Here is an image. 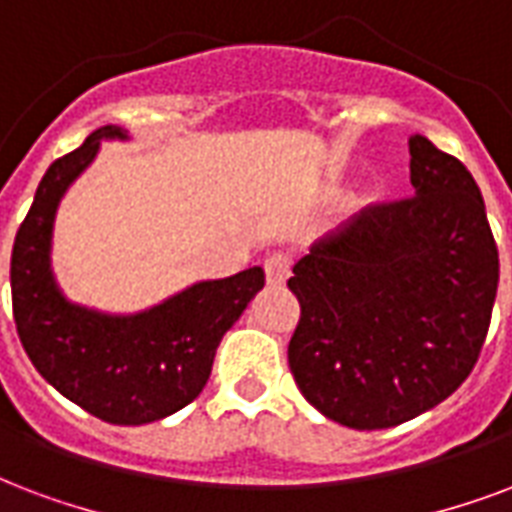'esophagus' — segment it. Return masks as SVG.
Here are the masks:
<instances>
[{
	"instance_id": "esophagus-1",
	"label": "esophagus",
	"mask_w": 512,
	"mask_h": 512,
	"mask_svg": "<svg viewBox=\"0 0 512 512\" xmlns=\"http://www.w3.org/2000/svg\"><path fill=\"white\" fill-rule=\"evenodd\" d=\"M264 272H267V283L270 286H283L291 275V259L283 253H272L270 259L264 261Z\"/></svg>"
}]
</instances>
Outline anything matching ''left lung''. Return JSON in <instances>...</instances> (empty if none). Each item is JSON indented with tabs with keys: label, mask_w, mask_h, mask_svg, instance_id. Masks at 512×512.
Segmentation results:
<instances>
[{
	"label": "left lung",
	"mask_w": 512,
	"mask_h": 512,
	"mask_svg": "<svg viewBox=\"0 0 512 512\" xmlns=\"http://www.w3.org/2000/svg\"><path fill=\"white\" fill-rule=\"evenodd\" d=\"M416 197L375 205L294 264L302 315L288 367L310 405L351 429L421 416L467 380L497 297L499 253L467 167L410 137Z\"/></svg>",
	"instance_id": "8db88e82"
}]
</instances>
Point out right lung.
I'll list each match as a JSON object with an SVG mask.
<instances>
[{
	"instance_id": "add662e5",
	"label": "right lung",
	"mask_w": 512,
	"mask_h": 512,
	"mask_svg": "<svg viewBox=\"0 0 512 512\" xmlns=\"http://www.w3.org/2000/svg\"><path fill=\"white\" fill-rule=\"evenodd\" d=\"M102 140H126V132L121 126L96 129L42 175L15 234L13 318L23 351L59 394L107 424L140 426L199 397L221 337L264 288V270L202 280L132 315L69 302L51 270L53 221L61 197L96 159Z\"/></svg>"
}]
</instances>
